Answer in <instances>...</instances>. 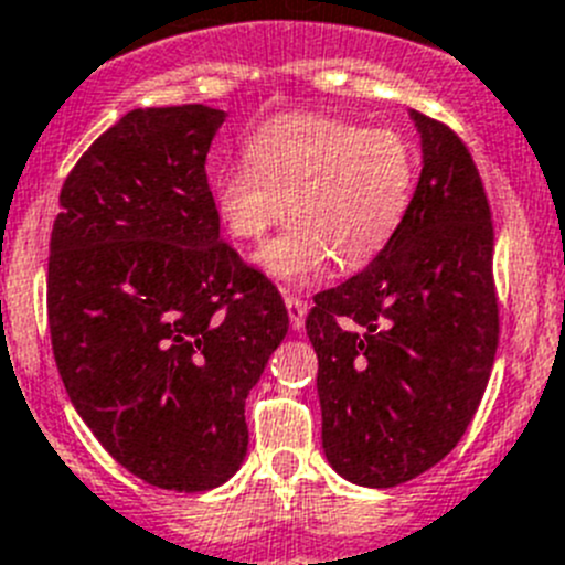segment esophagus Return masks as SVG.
<instances>
[{
    "mask_svg": "<svg viewBox=\"0 0 565 565\" xmlns=\"http://www.w3.org/2000/svg\"><path fill=\"white\" fill-rule=\"evenodd\" d=\"M284 303H287L289 323H292L295 332H298V329H303V320H307L309 303H307V301H301V298H298V295H284Z\"/></svg>",
    "mask_w": 565,
    "mask_h": 565,
    "instance_id": "obj_1",
    "label": "esophagus"
}]
</instances>
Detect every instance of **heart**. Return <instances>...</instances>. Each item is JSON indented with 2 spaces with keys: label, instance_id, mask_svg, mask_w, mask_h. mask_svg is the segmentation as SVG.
Returning <instances> with one entry per match:
<instances>
[{
  "label": "heart",
  "instance_id": "b5f03b06",
  "mask_svg": "<svg viewBox=\"0 0 565 565\" xmlns=\"http://www.w3.org/2000/svg\"><path fill=\"white\" fill-rule=\"evenodd\" d=\"M416 151L394 129H365L327 115H284L247 140V160L211 174V200L227 233L258 242L292 216L256 256L284 287H309L360 270L385 250L408 213Z\"/></svg>",
  "mask_w": 565,
  "mask_h": 565
}]
</instances>
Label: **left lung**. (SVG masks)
<instances>
[{"label": "left lung", "instance_id": "obj_1", "mask_svg": "<svg viewBox=\"0 0 565 565\" xmlns=\"http://www.w3.org/2000/svg\"><path fill=\"white\" fill-rule=\"evenodd\" d=\"M422 171L385 250L315 295L323 454L360 487H396L430 470L465 436L498 345L492 222L470 151L408 111Z\"/></svg>", "mask_w": 565, "mask_h": 565}]
</instances>
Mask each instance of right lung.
Returning a JSON list of instances; mask_svg holds the SVG:
<instances>
[{
  "mask_svg": "<svg viewBox=\"0 0 565 565\" xmlns=\"http://www.w3.org/2000/svg\"><path fill=\"white\" fill-rule=\"evenodd\" d=\"M225 111L131 109L61 188L53 354L95 439L160 490L225 484L245 399L289 329L281 295L220 242L205 162Z\"/></svg>",
  "mask_w": 565,
  "mask_h": 565,
  "instance_id": "add662e5",
  "label": "right lung"
}]
</instances>
